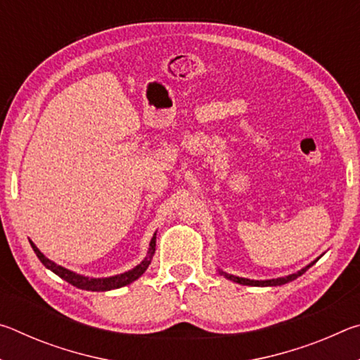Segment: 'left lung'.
I'll list each match as a JSON object with an SVG mask.
<instances>
[{
    "label": "left lung",
    "instance_id": "left-lung-1",
    "mask_svg": "<svg viewBox=\"0 0 360 360\" xmlns=\"http://www.w3.org/2000/svg\"><path fill=\"white\" fill-rule=\"evenodd\" d=\"M316 262V260H314ZM313 262V264H314ZM313 264H309L308 266H304V268H302L300 271H297V273H294V275H289V276H285V278H276V279H268V281H254V279H246V278H238V276H233V275H227V273H222V275H225V278H229L230 281H233V283H238V284H243V285H262V288H265V285H281V284H285V283H289V281H294V279H297L298 276H302L304 271L308 270L309 266H311Z\"/></svg>",
    "mask_w": 360,
    "mask_h": 360
}]
</instances>
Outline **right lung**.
Here are the masks:
<instances>
[{
    "label": "right lung",
    "mask_w": 360,
    "mask_h": 360,
    "mask_svg": "<svg viewBox=\"0 0 360 360\" xmlns=\"http://www.w3.org/2000/svg\"><path fill=\"white\" fill-rule=\"evenodd\" d=\"M30 245H32L34 254L38 255V259L42 262V265L49 270L56 273L65 281H68L70 284L76 285L79 289H84V290H95V292H103V290H111V289H119V288H124V285L130 284L133 281H136V279L143 275V273L148 270V266L152 260V255L155 252V235L154 238L150 240V245H149V252H148V257H146L141 264L136 265L133 270L130 271H125L122 273V275H115L111 278H85L81 275H76V273H72L70 270H66V268L60 266L57 264H53L52 260H49L44 254H42L38 248H36L32 241H30Z\"/></svg>",
    "instance_id": "obj_1"
}]
</instances>
